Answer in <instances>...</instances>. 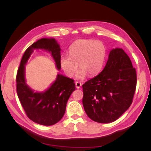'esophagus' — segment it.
<instances>
[{"instance_id":"34e87169","label":"esophagus","mask_w":151,"mask_h":151,"mask_svg":"<svg viewBox=\"0 0 151 151\" xmlns=\"http://www.w3.org/2000/svg\"><path fill=\"white\" fill-rule=\"evenodd\" d=\"M81 86H82V84L80 83V82H76V88H80V87H81Z\"/></svg>"}]
</instances>
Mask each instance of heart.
<instances>
[{"instance_id":"heart-1","label":"heart","mask_w":151,"mask_h":151,"mask_svg":"<svg viewBox=\"0 0 151 151\" xmlns=\"http://www.w3.org/2000/svg\"><path fill=\"white\" fill-rule=\"evenodd\" d=\"M106 56L104 43L99 40H78L69 47V55L60 56V65L68 77L75 75L79 67L81 68L77 78L82 79L86 74L94 76L102 71Z\"/></svg>"}]
</instances>
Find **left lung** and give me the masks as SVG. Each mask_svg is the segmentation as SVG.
Wrapping results in <instances>:
<instances>
[{"label": "left lung", "mask_w": 151, "mask_h": 151, "mask_svg": "<svg viewBox=\"0 0 151 151\" xmlns=\"http://www.w3.org/2000/svg\"><path fill=\"white\" fill-rule=\"evenodd\" d=\"M136 84V70L130 58L122 49H112L102 71L82 85L86 115L99 123L115 121L133 102Z\"/></svg>", "instance_id": "obj_1"}]
</instances>
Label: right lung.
<instances>
[{
	"mask_svg": "<svg viewBox=\"0 0 151 151\" xmlns=\"http://www.w3.org/2000/svg\"><path fill=\"white\" fill-rule=\"evenodd\" d=\"M44 49L51 53L57 69H60V48L54 38H42L33 43L24 51L16 76V91L26 115L34 122L44 126L55 124L63 118L67 101L76 89L73 80L61 74L44 92H34L26 84L24 69L34 49Z\"/></svg>",
	"mask_w": 151,
	"mask_h": 151,
	"instance_id": "right-lung-1",
	"label": "right lung"
}]
</instances>
